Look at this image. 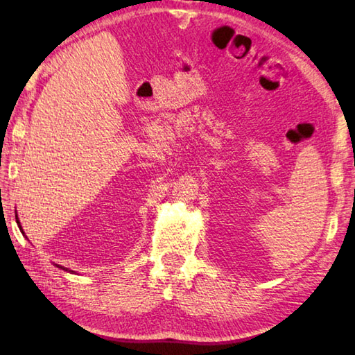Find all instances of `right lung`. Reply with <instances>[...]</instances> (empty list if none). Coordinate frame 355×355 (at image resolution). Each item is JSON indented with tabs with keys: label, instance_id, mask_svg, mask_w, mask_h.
<instances>
[{
	"label": "right lung",
	"instance_id": "obj_1",
	"mask_svg": "<svg viewBox=\"0 0 355 355\" xmlns=\"http://www.w3.org/2000/svg\"><path fill=\"white\" fill-rule=\"evenodd\" d=\"M15 220H17V223H19V218H17V217H15ZM19 226H20V223H19ZM20 230H21V226H20ZM58 267H60V266H58ZM61 269H62V270H67V269H66V267H62V266H61Z\"/></svg>",
	"mask_w": 355,
	"mask_h": 355
}]
</instances>
